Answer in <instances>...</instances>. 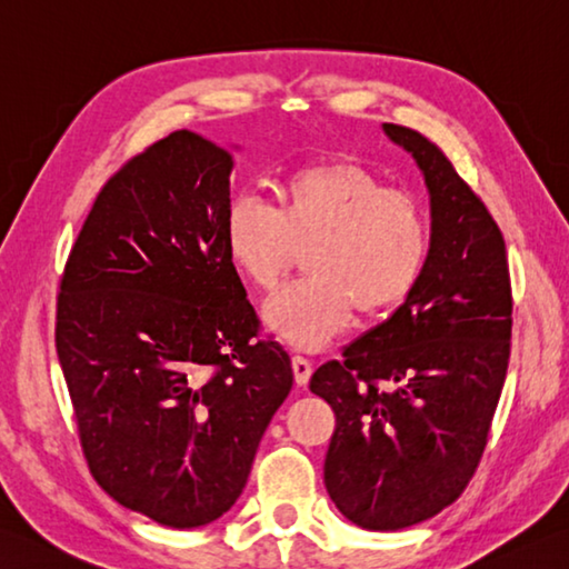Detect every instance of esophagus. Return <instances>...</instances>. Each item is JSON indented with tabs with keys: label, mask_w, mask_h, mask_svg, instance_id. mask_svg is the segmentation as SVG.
I'll use <instances>...</instances> for the list:
<instances>
[{
	"label": "esophagus",
	"mask_w": 569,
	"mask_h": 569,
	"mask_svg": "<svg viewBox=\"0 0 569 569\" xmlns=\"http://www.w3.org/2000/svg\"><path fill=\"white\" fill-rule=\"evenodd\" d=\"M291 365H293L296 385H300V387H306V385H308V380H310V372H313V365H310V360H306V358H300V355H293V360H291Z\"/></svg>",
	"instance_id": "1"
}]
</instances>
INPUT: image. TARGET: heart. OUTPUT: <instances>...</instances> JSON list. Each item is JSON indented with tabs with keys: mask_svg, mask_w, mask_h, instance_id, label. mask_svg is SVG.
I'll return each instance as SVG.
<instances>
[{
	"mask_svg": "<svg viewBox=\"0 0 569 569\" xmlns=\"http://www.w3.org/2000/svg\"><path fill=\"white\" fill-rule=\"evenodd\" d=\"M278 209L233 199L224 217L229 261L259 291L306 253V281L278 291L263 320L296 350H318L362 318L392 313L415 293L431 249L427 209L389 189L372 167L328 154L293 167L276 184Z\"/></svg>",
	"mask_w": 569,
	"mask_h": 569,
	"instance_id": "1",
	"label": "heart"
}]
</instances>
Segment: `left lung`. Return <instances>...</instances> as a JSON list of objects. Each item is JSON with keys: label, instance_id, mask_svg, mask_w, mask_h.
Masks as SVG:
<instances>
[{"label": "left lung", "instance_id": "1", "mask_svg": "<svg viewBox=\"0 0 569 569\" xmlns=\"http://www.w3.org/2000/svg\"><path fill=\"white\" fill-rule=\"evenodd\" d=\"M429 189L431 249L419 283L382 326L320 365L310 392L336 411L326 488L365 530L433 518L469 486L506 382L513 296L506 241L451 160L385 122Z\"/></svg>", "mask_w": 569, "mask_h": 569}]
</instances>
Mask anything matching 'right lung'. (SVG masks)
<instances>
[{
	"instance_id": "1",
	"label": "right lung",
	"mask_w": 569,
	"mask_h": 569,
	"mask_svg": "<svg viewBox=\"0 0 569 569\" xmlns=\"http://www.w3.org/2000/svg\"><path fill=\"white\" fill-rule=\"evenodd\" d=\"M233 154L189 130L100 189L56 298V352L103 491L167 528L237 503L293 387L229 261Z\"/></svg>"
}]
</instances>
